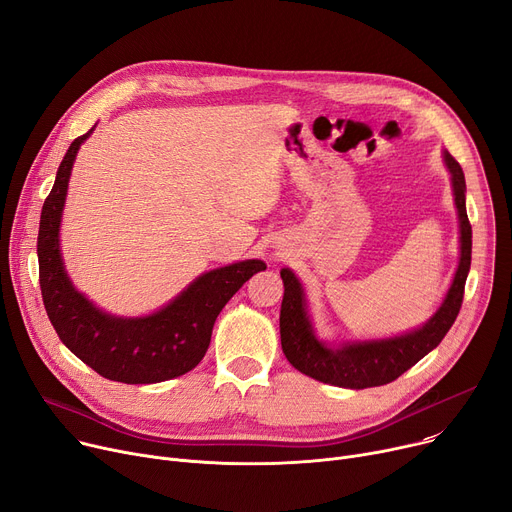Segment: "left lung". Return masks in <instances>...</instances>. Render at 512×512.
Instances as JSON below:
<instances>
[{"label":"left lung","instance_id":"8db88e82","mask_svg":"<svg viewBox=\"0 0 512 512\" xmlns=\"http://www.w3.org/2000/svg\"><path fill=\"white\" fill-rule=\"evenodd\" d=\"M445 162L453 177L455 203L461 224V259L453 286L436 315L418 331L383 342L350 344L339 350L323 346L313 333L304 311V296L290 269H282L284 298L280 309V337L288 362L306 377L346 389L379 387L399 379L405 370L434 350L453 327L465 294V280L471 265V224L465 210V177L459 162L445 152Z\"/></svg>","mask_w":512,"mask_h":512}]
</instances>
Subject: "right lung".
Instances as JSON below:
<instances>
[{
	"label": "right lung",
	"mask_w": 512,
	"mask_h": 512,
	"mask_svg": "<svg viewBox=\"0 0 512 512\" xmlns=\"http://www.w3.org/2000/svg\"><path fill=\"white\" fill-rule=\"evenodd\" d=\"M90 133L92 129L76 138L65 152L55 185L43 203L37 251L45 311L61 342L100 377L127 385L181 377L206 356L224 304L267 265L249 259L208 271L152 317L117 319L96 311L67 280L57 238L74 158Z\"/></svg>",
	"instance_id": "add662e5"
}]
</instances>
